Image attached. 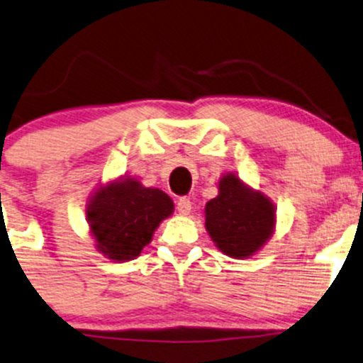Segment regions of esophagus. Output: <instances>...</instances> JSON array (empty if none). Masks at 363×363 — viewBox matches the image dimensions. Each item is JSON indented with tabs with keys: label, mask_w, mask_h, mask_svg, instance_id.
Listing matches in <instances>:
<instances>
[{
	"label": "esophagus",
	"mask_w": 363,
	"mask_h": 363,
	"mask_svg": "<svg viewBox=\"0 0 363 363\" xmlns=\"http://www.w3.org/2000/svg\"><path fill=\"white\" fill-rule=\"evenodd\" d=\"M177 212L181 213V216H188V213L191 212V200H189V198H186V196L179 198Z\"/></svg>",
	"instance_id": "obj_1"
}]
</instances>
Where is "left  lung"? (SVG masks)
Listing matches in <instances>:
<instances>
[{
  "label": "left lung",
  "instance_id": "left-lung-1",
  "mask_svg": "<svg viewBox=\"0 0 363 363\" xmlns=\"http://www.w3.org/2000/svg\"><path fill=\"white\" fill-rule=\"evenodd\" d=\"M277 207L233 172L219 179V194L205 205V228L223 254L249 259L273 236Z\"/></svg>",
  "mask_w": 363,
  "mask_h": 363
}]
</instances>
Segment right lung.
I'll return each mask as SVG.
<instances>
[{
  "label": "right lung",
  "mask_w": 363,
  "mask_h": 363,
  "mask_svg": "<svg viewBox=\"0 0 363 363\" xmlns=\"http://www.w3.org/2000/svg\"><path fill=\"white\" fill-rule=\"evenodd\" d=\"M85 213L97 250L114 262H127L139 257L160 223L174 213V201L162 189L121 177L99 186Z\"/></svg>",
  "instance_id": "1"
}]
</instances>
